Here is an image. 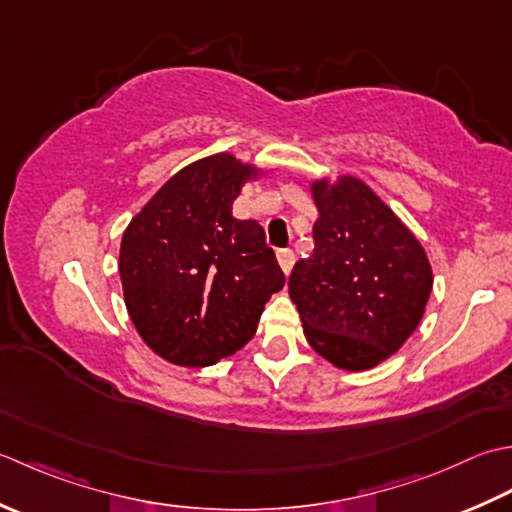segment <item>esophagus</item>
Returning a JSON list of instances; mask_svg holds the SVG:
<instances>
[{
	"mask_svg": "<svg viewBox=\"0 0 512 512\" xmlns=\"http://www.w3.org/2000/svg\"><path fill=\"white\" fill-rule=\"evenodd\" d=\"M278 263H280V267H283V271L285 274L289 276V271H291V267H294V252H291V249H278Z\"/></svg>",
	"mask_w": 512,
	"mask_h": 512,
	"instance_id": "34e87169",
	"label": "esophagus"
}]
</instances>
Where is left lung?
Segmentation results:
<instances>
[{
	"label": "left lung",
	"instance_id": "left-lung-1",
	"mask_svg": "<svg viewBox=\"0 0 512 512\" xmlns=\"http://www.w3.org/2000/svg\"><path fill=\"white\" fill-rule=\"evenodd\" d=\"M314 254L298 260L289 296L322 358L371 369L420 325L433 274L422 245L369 185L340 176L314 183Z\"/></svg>",
	"mask_w": 512,
	"mask_h": 512
}]
</instances>
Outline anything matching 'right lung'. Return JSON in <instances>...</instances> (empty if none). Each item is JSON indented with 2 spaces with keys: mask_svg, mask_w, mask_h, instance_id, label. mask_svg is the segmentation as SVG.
<instances>
[{
  "mask_svg": "<svg viewBox=\"0 0 512 512\" xmlns=\"http://www.w3.org/2000/svg\"><path fill=\"white\" fill-rule=\"evenodd\" d=\"M254 174L232 154L207 156L176 172L125 229V307L143 342L168 362L210 367L232 356L285 285L265 229L232 216Z\"/></svg>",
  "mask_w": 512,
  "mask_h": 512,
  "instance_id": "right-lung-1",
  "label": "right lung"
}]
</instances>
